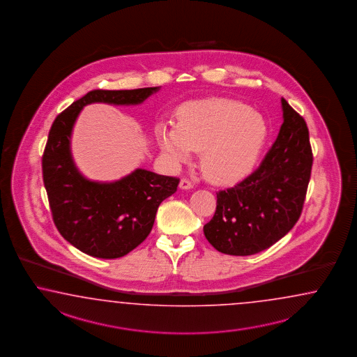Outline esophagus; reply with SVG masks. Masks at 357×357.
Listing matches in <instances>:
<instances>
[{
    "instance_id": "1",
    "label": "esophagus",
    "mask_w": 357,
    "mask_h": 357,
    "mask_svg": "<svg viewBox=\"0 0 357 357\" xmlns=\"http://www.w3.org/2000/svg\"><path fill=\"white\" fill-rule=\"evenodd\" d=\"M179 187H181L182 190H191L192 187H193V184H192L191 181H188V179L183 178L181 183H179Z\"/></svg>"
}]
</instances>
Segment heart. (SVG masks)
Returning <instances> with one entry per match:
<instances>
[{"label":"heart","instance_id":"b5f03b06","mask_svg":"<svg viewBox=\"0 0 357 357\" xmlns=\"http://www.w3.org/2000/svg\"><path fill=\"white\" fill-rule=\"evenodd\" d=\"M267 123L250 107L232 99L191 102L178 111L176 125L157 131L161 149L185 162L202 149L201 166L211 181L235 183L249 174L267 138Z\"/></svg>","mask_w":357,"mask_h":357}]
</instances>
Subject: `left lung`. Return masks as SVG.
<instances>
[{
	"label": "left lung",
	"mask_w": 357,
	"mask_h": 357,
	"mask_svg": "<svg viewBox=\"0 0 357 357\" xmlns=\"http://www.w3.org/2000/svg\"><path fill=\"white\" fill-rule=\"evenodd\" d=\"M284 122L259 167L217 193V210L204 234L218 252L252 255L294 227L305 204L312 149L305 119L281 98Z\"/></svg>",
	"instance_id": "left-lung-1"
}]
</instances>
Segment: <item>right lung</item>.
Returning <instances> with one entry per match:
<instances>
[{
	"label": "right lung",
	"instance_id": "obj_1",
	"mask_svg": "<svg viewBox=\"0 0 357 357\" xmlns=\"http://www.w3.org/2000/svg\"><path fill=\"white\" fill-rule=\"evenodd\" d=\"M160 87L91 90L56 116L43 156V176L52 220L70 245L87 255L121 258L149 235L157 209L179 184L175 176L137 169L120 181H89L75 165L70 134L81 109L91 103H143Z\"/></svg>",
	"mask_w": 357,
	"mask_h": 357
}]
</instances>
